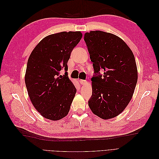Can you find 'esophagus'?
I'll return each mask as SVG.
<instances>
[{
	"instance_id": "34e87169",
	"label": "esophagus",
	"mask_w": 159,
	"mask_h": 159,
	"mask_svg": "<svg viewBox=\"0 0 159 159\" xmlns=\"http://www.w3.org/2000/svg\"><path fill=\"white\" fill-rule=\"evenodd\" d=\"M87 81H86V80H80V83L81 84V85H84L85 84Z\"/></svg>"
}]
</instances>
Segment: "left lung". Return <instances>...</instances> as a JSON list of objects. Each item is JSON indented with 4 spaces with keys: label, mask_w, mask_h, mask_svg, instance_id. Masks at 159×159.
Returning a JSON list of instances; mask_svg holds the SVG:
<instances>
[{
    "label": "left lung",
    "mask_w": 159,
    "mask_h": 159,
    "mask_svg": "<svg viewBox=\"0 0 159 159\" xmlns=\"http://www.w3.org/2000/svg\"><path fill=\"white\" fill-rule=\"evenodd\" d=\"M84 41L95 74L89 108L102 119L113 118L125 109L135 89L138 74L134 55L125 42L111 33L86 32Z\"/></svg>",
    "instance_id": "1"
}]
</instances>
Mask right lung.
Here are the masks:
<instances>
[{"label": "right lung", "instance_id": "1", "mask_svg": "<svg viewBox=\"0 0 159 159\" xmlns=\"http://www.w3.org/2000/svg\"><path fill=\"white\" fill-rule=\"evenodd\" d=\"M82 37L80 32H61L45 37L28 58L25 84L34 107L43 117L56 121L68 115L76 89L68 75L71 53ZM64 69L65 74L60 71Z\"/></svg>", "mask_w": 159, "mask_h": 159}]
</instances>
